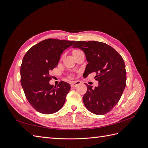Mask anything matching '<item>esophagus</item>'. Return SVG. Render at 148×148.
Returning a JSON list of instances; mask_svg holds the SVG:
<instances>
[{
	"mask_svg": "<svg viewBox=\"0 0 148 148\" xmlns=\"http://www.w3.org/2000/svg\"><path fill=\"white\" fill-rule=\"evenodd\" d=\"M80 84H81V82L79 81H75L73 82H72L71 83V86L73 87V88H75L78 86V85H79Z\"/></svg>",
	"mask_w": 148,
	"mask_h": 148,
	"instance_id": "esophagus-1",
	"label": "esophagus"
}]
</instances>
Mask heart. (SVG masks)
Returning a JSON list of instances; mask_svg holds the SVG:
<instances>
[{
	"label": "heart",
	"instance_id": "heart-1",
	"mask_svg": "<svg viewBox=\"0 0 148 148\" xmlns=\"http://www.w3.org/2000/svg\"><path fill=\"white\" fill-rule=\"evenodd\" d=\"M81 51H82L79 50V49H75V50H73V51L72 53H73V55L74 56V55L76 54V53H78V52H81Z\"/></svg>",
	"mask_w": 148,
	"mask_h": 148
}]
</instances>
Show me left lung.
Segmentation results:
<instances>
[{"label":"left lung","instance_id":"obj_1","mask_svg":"<svg viewBox=\"0 0 148 148\" xmlns=\"http://www.w3.org/2000/svg\"><path fill=\"white\" fill-rule=\"evenodd\" d=\"M73 48L82 50L88 62L83 77L96 73L99 82L95 89L87 85L83 97L86 109L96 115H104L117 104L126 86L127 73L123 58L114 48L97 41H77Z\"/></svg>","mask_w":148,"mask_h":148}]
</instances>
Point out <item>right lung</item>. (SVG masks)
Segmentation results:
<instances>
[{
    "instance_id": "obj_1",
    "label": "right lung",
    "mask_w": 148,
    "mask_h": 148,
    "mask_svg": "<svg viewBox=\"0 0 148 148\" xmlns=\"http://www.w3.org/2000/svg\"><path fill=\"white\" fill-rule=\"evenodd\" d=\"M74 41L47 39L31 47L25 55L20 69L21 84L29 104L40 113L59 111L66 100L70 85L60 82L50 84V71L57 66L63 52Z\"/></svg>"
}]
</instances>
